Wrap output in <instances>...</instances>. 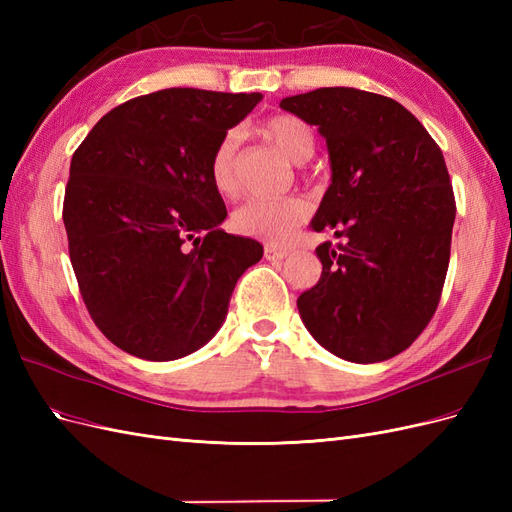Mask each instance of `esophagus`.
<instances>
[{"instance_id": "esophagus-1", "label": "esophagus", "mask_w": 512, "mask_h": 512, "mask_svg": "<svg viewBox=\"0 0 512 512\" xmlns=\"http://www.w3.org/2000/svg\"><path fill=\"white\" fill-rule=\"evenodd\" d=\"M286 256H288V250H282V247H275V245L265 247V258L267 260H284Z\"/></svg>"}]
</instances>
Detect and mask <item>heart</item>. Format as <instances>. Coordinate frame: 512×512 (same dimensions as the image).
<instances>
[{
    "label": "heart",
    "mask_w": 512,
    "mask_h": 512,
    "mask_svg": "<svg viewBox=\"0 0 512 512\" xmlns=\"http://www.w3.org/2000/svg\"><path fill=\"white\" fill-rule=\"evenodd\" d=\"M273 145L280 147L292 162H305L314 153V132L294 115H273L260 126ZM239 136L228 132L215 145L209 162L213 188L222 196H235L239 190ZM309 213L303 198H252L232 213V228L239 235L267 241L271 245L286 243Z\"/></svg>",
    "instance_id": "obj_1"
}]
</instances>
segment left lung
<instances>
[{"mask_svg": "<svg viewBox=\"0 0 512 512\" xmlns=\"http://www.w3.org/2000/svg\"><path fill=\"white\" fill-rule=\"evenodd\" d=\"M280 106L327 138L333 177L312 228L342 239L316 247L303 324L339 359H391L442 297L457 211L442 151L408 108L371 91L320 87Z\"/></svg>", "mask_w": 512, "mask_h": 512, "instance_id": "left-lung-1", "label": "left lung"}]
</instances>
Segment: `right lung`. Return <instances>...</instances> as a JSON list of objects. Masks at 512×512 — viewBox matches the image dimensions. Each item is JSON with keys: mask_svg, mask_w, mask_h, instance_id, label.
<instances>
[{"mask_svg": "<svg viewBox=\"0 0 512 512\" xmlns=\"http://www.w3.org/2000/svg\"><path fill=\"white\" fill-rule=\"evenodd\" d=\"M260 94L173 87L115 106L74 151L64 196L70 262L91 320L147 361H175L218 333L254 239L220 228L209 162Z\"/></svg>", "mask_w": 512, "mask_h": 512, "instance_id": "right-lung-1", "label": "right lung"}]
</instances>
